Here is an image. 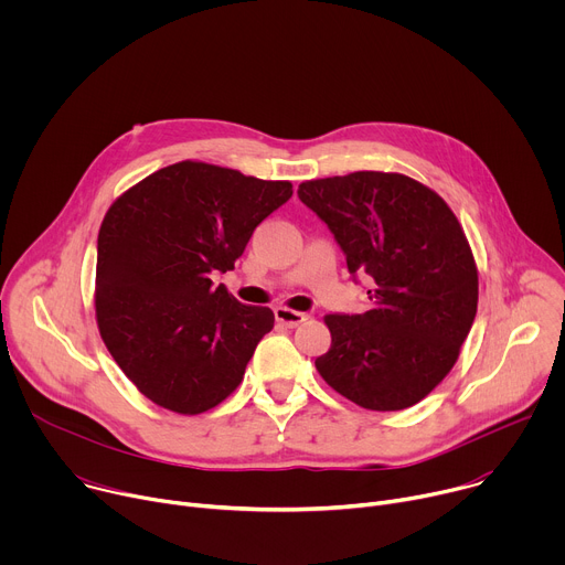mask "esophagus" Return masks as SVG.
<instances>
[{"label": "esophagus", "mask_w": 565, "mask_h": 565, "mask_svg": "<svg viewBox=\"0 0 565 565\" xmlns=\"http://www.w3.org/2000/svg\"><path fill=\"white\" fill-rule=\"evenodd\" d=\"M275 319L279 321V324H284L288 329H295V327L301 324V321L308 319V315L299 312V310H292V308H286V306H279V308H275Z\"/></svg>", "instance_id": "esophagus-1"}]
</instances>
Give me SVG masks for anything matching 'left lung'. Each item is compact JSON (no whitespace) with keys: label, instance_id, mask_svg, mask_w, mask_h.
I'll return each mask as SVG.
<instances>
[{"label":"left lung","instance_id":"left-lung-1","mask_svg":"<svg viewBox=\"0 0 565 565\" xmlns=\"http://www.w3.org/2000/svg\"><path fill=\"white\" fill-rule=\"evenodd\" d=\"M329 225L349 273L369 277L371 308L327 315L329 353L315 366L338 393L371 412L407 409L458 360L478 306V270L449 205L393 172H353L297 190Z\"/></svg>","mask_w":565,"mask_h":565}]
</instances>
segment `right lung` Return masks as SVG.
Segmentation results:
<instances>
[{
    "mask_svg": "<svg viewBox=\"0 0 565 565\" xmlns=\"http://www.w3.org/2000/svg\"><path fill=\"white\" fill-rule=\"evenodd\" d=\"M292 196L288 181L181 160L129 188L98 232L96 319L122 373L153 405L214 409L241 384L275 315L212 286L255 227Z\"/></svg>",
    "mask_w": 565,
    "mask_h": 565,
    "instance_id": "right-lung-1",
    "label": "right lung"
}]
</instances>
